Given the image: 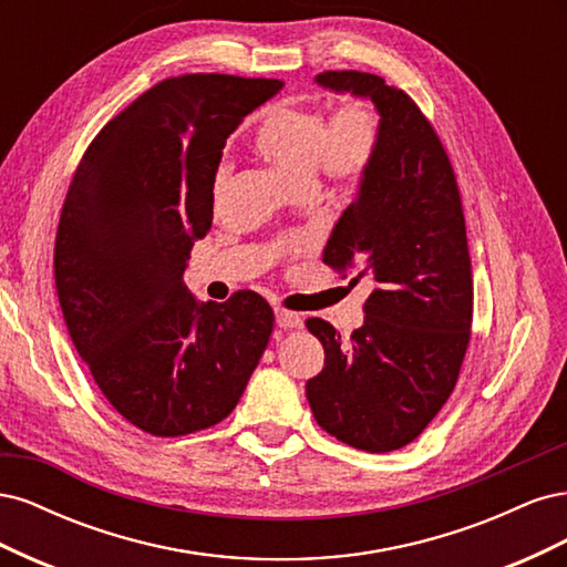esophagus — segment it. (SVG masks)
<instances>
[{
    "label": "esophagus",
    "mask_w": 567,
    "mask_h": 567,
    "mask_svg": "<svg viewBox=\"0 0 567 567\" xmlns=\"http://www.w3.org/2000/svg\"><path fill=\"white\" fill-rule=\"evenodd\" d=\"M274 315H277V326H279V329H284V331L300 329V326H302V317H300V315H296V312L277 310Z\"/></svg>",
    "instance_id": "esophagus-1"
}]
</instances>
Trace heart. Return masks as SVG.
<instances>
[{
  "label": "heart",
  "mask_w": 567,
  "mask_h": 567,
  "mask_svg": "<svg viewBox=\"0 0 567 567\" xmlns=\"http://www.w3.org/2000/svg\"><path fill=\"white\" fill-rule=\"evenodd\" d=\"M381 142V117L364 99L342 104L329 120L317 106H284L274 111L255 134V151L293 182L310 192L317 175L336 186L364 177ZM229 182V163L215 169L213 192L221 196Z\"/></svg>",
  "instance_id": "obj_1"
}]
</instances>
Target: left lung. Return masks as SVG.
Segmentation results:
<instances>
[{"instance_id":"8db88e82","label":"left lung","mask_w":567,"mask_h":567,"mask_svg":"<svg viewBox=\"0 0 567 567\" xmlns=\"http://www.w3.org/2000/svg\"><path fill=\"white\" fill-rule=\"evenodd\" d=\"M315 82L371 101L381 142L323 248L326 265H357L352 281L373 284L364 323L342 340L307 319L326 359L305 394L326 433L383 454L416 440L456 385L473 319L466 221L447 153L414 101L371 73Z\"/></svg>"}]
</instances>
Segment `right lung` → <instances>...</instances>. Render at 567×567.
<instances>
[{
  "mask_svg": "<svg viewBox=\"0 0 567 567\" xmlns=\"http://www.w3.org/2000/svg\"><path fill=\"white\" fill-rule=\"evenodd\" d=\"M281 80L179 75L96 134L68 188L54 274L73 346L106 400L158 437L227 419L267 348L274 312L252 290L200 302L184 286L213 225L229 136Z\"/></svg>",
  "mask_w": 567,
  "mask_h": 567,
  "instance_id": "right-lung-1",
  "label": "right lung"
}]
</instances>
